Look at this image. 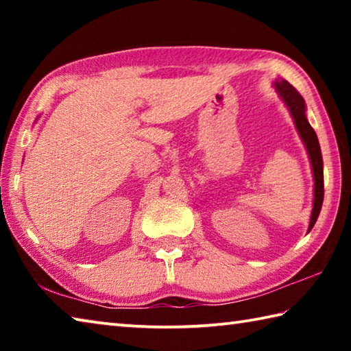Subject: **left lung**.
I'll return each instance as SVG.
<instances>
[{
  "label": "left lung",
  "instance_id": "8db88e82",
  "mask_svg": "<svg viewBox=\"0 0 351 351\" xmlns=\"http://www.w3.org/2000/svg\"><path fill=\"white\" fill-rule=\"evenodd\" d=\"M274 90L277 91L278 97L283 100V104L287 105L291 117H293L294 125L297 133H299L302 142L306 148L308 158H310L311 170H313V180H314V195H313V210L310 217V226H308V232L313 229V226L316 224L317 217L322 209L324 203V161H322V153H320V145L317 141V134L314 132L313 127L310 125L306 119V105L304 97L295 91L293 85H289L287 80H276L274 82Z\"/></svg>",
  "mask_w": 351,
  "mask_h": 351
}]
</instances>
